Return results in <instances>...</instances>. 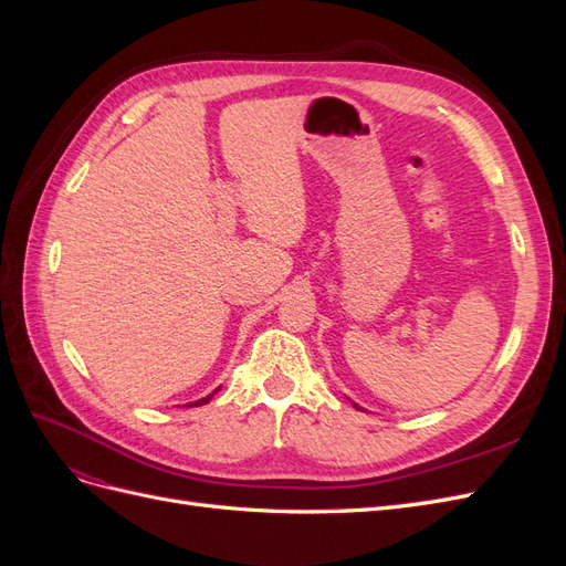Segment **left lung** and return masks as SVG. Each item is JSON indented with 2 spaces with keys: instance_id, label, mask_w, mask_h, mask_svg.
I'll use <instances>...</instances> for the list:
<instances>
[{
  "instance_id": "1",
  "label": "left lung",
  "mask_w": 566,
  "mask_h": 566,
  "mask_svg": "<svg viewBox=\"0 0 566 566\" xmlns=\"http://www.w3.org/2000/svg\"><path fill=\"white\" fill-rule=\"evenodd\" d=\"M354 406H356V408H358V410H361V406H358V403H354Z\"/></svg>"
}]
</instances>
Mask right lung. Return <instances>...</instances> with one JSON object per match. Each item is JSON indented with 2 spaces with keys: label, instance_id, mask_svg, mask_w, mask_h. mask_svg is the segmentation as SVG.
Returning a JSON list of instances; mask_svg holds the SVG:
<instances>
[{
  "label": "right lung",
  "instance_id": "add662e5",
  "mask_svg": "<svg viewBox=\"0 0 566 566\" xmlns=\"http://www.w3.org/2000/svg\"><path fill=\"white\" fill-rule=\"evenodd\" d=\"M217 391V389H214ZM214 391L212 394H208V397H202V399H198V401H191V403H186V406H202V403H208L212 397H214Z\"/></svg>",
  "mask_w": 566,
  "mask_h": 566
}]
</instances>
